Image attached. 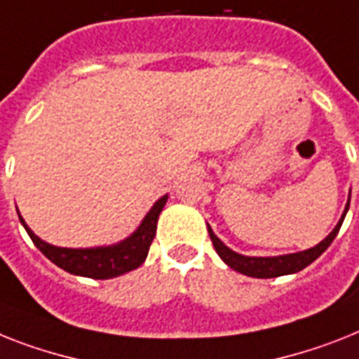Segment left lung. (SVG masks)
Segmentation results:
<instances>
[{"label": "left lung", "mask_w": 359, "mask_h": 359, "mask_svg": "<svg viewBox=\"0 0 359 359\" xmlns=\"http://www.w3.org/2000/svg\"><path fill=\"white\" fill-rule=\"evenodd\" d=\"M348 205H351V198H348V203H346L341 220L337 222V226L334 227L332 233L323 240V242H319L316 248H310V250L306 251H299V253L283 255V257H244V255L235 253L233 250H229V248L212 233L211 227L207 226V229H209V236H211L216 253L220 255V259L224 260L229 268H233L235 271H238V273L248 275V277L271 279V277H280V275L297 273V271L306 268L308 264H312L318 257H321V255L327 251L328 245L332 244L334 238L337 236V233H339V227H341L343 220H345Z\"/></svg>", "instance_id": "left-lung-1"}]
</instances>
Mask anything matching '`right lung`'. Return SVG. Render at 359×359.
<instances>
[{
	"mask_svg": "<svg viewBox=\"0 0 359 359\" xmlns=\"http://www.w3.org/2000/svg\"><path fill=\"white\" fill-rule=\"evenodd\" d=\"M165 203H167V196L159 198L144 216L137 231L126 240L115 245H108V248H90V250H69V248H56V245L47 244L27 227L22 216H18L31 236L32 244L58 268L66 269L73 275L90 277V279H111L143 264L150 244L156 236L159 212L163 211Z\"/></svg>",
	"mask_w": 359,
	"mask_h": 359,
	"instance_id": "right-lung-1",
	"label": "right lung"
}]
</instances>
